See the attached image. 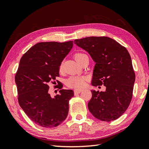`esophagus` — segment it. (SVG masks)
<instances>
[{"instance_id": "obj_1", "label": "esophagus", "mask_w": 149, "mask_h": 149, "mask_svg": "<svg viewBox=\"0 0 149 149\" xmlns=\"http://www.w3.org/2000/svg\"><path fill=\"white\" fill-rule=\"evenodd\" d=\"M82 91L81 90H74V94L76 95V94H79Z\"/></svg>"}]
</instances>
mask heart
I'll return each mask as SVG.
<instances>
[{"label":"heart","instance_id":"b5f03b06","mask_svg":"<svg viewBox=\"0 0 149 149\" xmlns=\"http://www.w3.org/2000/svg\"><path fill=\"white\" fill-rule=\"evenodd\" d=\"M84 57H88L85 54L78 52L74 55V58L78 63L83 59ZM63 70V64L61 63L59 66V71L61 72ZM87 81V78L84 76H72L69 77L66 81V84L68 87L70 88H74L75 90L82 89L83 88L86 84V81Z\"/></svg>","mask_w":149,"mask_h":149}]
</instances>
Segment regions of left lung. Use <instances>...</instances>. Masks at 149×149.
Here are the masks:
<instances>
[{
	"label": "left lung",
	"mask_w": 149,
	"mask_h": 149,
	"mask_svg": "<svg viewBox=\"0 0 149 149\" xmlns=\"http://www.w3.org/2000/svg\"><path fill=\"white\" fill-rule=\"evenodd\" d=\"M74 43L96 63L91 84L106 86L104 91L91 90L89 111L102 121L116 120L127 110L132 97L135 73L130 54L125 47L106 36L77 39Z\"/></svg>",
	"instance_id": "left-lung-1"
}]
</instances>
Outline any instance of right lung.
<instances>
[{
  "mask_svg": "<svg viewBox=\"0 0 149 149\" xmlns=\"http://www.w3.org/2000/svg\"><path fill=\"white\" fill-rule=\"evenodd\" d=\"M72 47L73 41L38 43L20 61L15 75L18 103L27 116L41 127H57L67 117L74 91L61 90L63 86L57 80L60 94L52 98L48 84L56 83L59 66Z\"/></svg>",
  "mask_w": 149,
  "mask_h": 149,
  "instance_id": "right-lung-1",
  "label": "right lung"
}]
</instances>
